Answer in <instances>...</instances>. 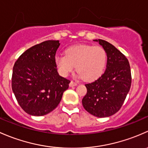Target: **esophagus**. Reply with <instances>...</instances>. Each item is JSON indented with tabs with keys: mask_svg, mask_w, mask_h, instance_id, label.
<instances>
[{
	"mask_svg": "<svg viewBox=\"0 0 148 148\" xmlns=\"http://www.w3.org/2000/svg\"><path fill=\"white\" fill-rule=\"evenodd\" d=\"M77 85V83H76V82H74V81H71V83H70L69 85L71 87H73V86H76V85Z\"/></svg>",
	"mask_w": 148,
	"mask_h": 148,
	"instance_id": "34e87169",
	"label": "esophagus"
}]
</instances>
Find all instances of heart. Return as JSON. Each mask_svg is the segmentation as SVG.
<instances>
[{"mask_svg": "<svg viewBox=\"0 0 148 148\" xmlns=\"http://www.w3.org/2000/svg\"><path fill=\"white\" fill-rule=\"evenodd\" d=\"M65 56H56L55 63L61 75L66 77L76 68L80 77L92 81L103 74L107 62L106 52L100 46L77 45L70 47Z\"/></svg>", "mask_w": 148, "mask_h": 148, "instance_id": "obj_1", "label": "heart"}]
</instances>
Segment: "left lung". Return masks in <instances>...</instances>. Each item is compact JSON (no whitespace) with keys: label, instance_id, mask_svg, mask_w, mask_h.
I'll use <instances>...</instances> for the list:
<instances>
[{"label":"left lung","instance_id":"obj_1","mask_svg":"<svg viewBox=\"0 0 148 148\" xmlns=\"http://www.w3.org/2000/svg\"><path fill=\"white\" fill-rule=\"evenodd\" d=\"M97 42L107 54L105 73L94 82L85 84L87 93L82 100L85 110L97 118L116 113L123 106L131 85L128 60L114 45L106 40Z\"/></svg>","mask_w":148,"mask_h":148}]
</instances>
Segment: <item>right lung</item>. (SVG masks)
Wrapping results in <instances>:
<instances>
[{"label": "right lung", "instance_id": "add662e5", "mask_svg": "<svg viewBox=\"0 0 148 148\" xmlns=\"http://www.w3.org/2000/svg\"><path fill=\"white\" fill-rule=\"evenodd\" d=\"M59 40H47L34 45L18 58L12 75V90L18 104L33 116L53 111L62 99L70 80L57 71L55 56Z\"/></svg>", "mask_w": 148, "mask_h": 148}]
</instances>
